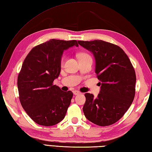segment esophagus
<instances>
[{
	"instance_id": "obj_1",
	"label": "esophagus",
	"mask_w": 152,
	"mask_h": 152,
	"mask_svg": "<svg viewBox=\"0 0 152 152\" xmlns=\"http://www.w3.org/2000/svg\"><path fill=\"white\" fill-rule=\"evenodd\" d=\"M73 93H74V94H75V95H77V94H80L81 93L80 92V91H73Z\"/></svg>"
}]
</instances>
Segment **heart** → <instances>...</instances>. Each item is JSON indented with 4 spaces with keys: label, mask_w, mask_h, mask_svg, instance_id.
I'll list each match as a JSON object with an SVG mask.
<instances>
[{
    "label": "heart",
    "mask_w": 152,
    "mask_h": 152,
    "mask_svg": "<svg viewBox=\"0 0 152 152\" xmlns=\"http://www.w3.org/2000/svg\"><path fill=\"white\" fill-rule=\"evenodd\" d=\"M78 58H79L80 61H82V60H85V59H92L89 54H88L87 53H85V52L80 53V54H78ZM65 56H62L61 58V59H60V65L61 66L63 65V64H64V62H65Z\"/></svg>",
    "instance_id": "obj_1"
}]
</instances>
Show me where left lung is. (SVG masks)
I'll use <instances>...</instances> for the list:
<instances>
[{
  "label": "left lung",
  "instance_id": "obj_1",
  "mask_svg": "<svg viewBox=\"0 0 152 152\" xmlns=\"http://www.w3.org/2000/svg\"><path fill=\"white\" fill-rule=\"evenodd\" d=\"M93 52L101 89L97 98L86 93L83 111L94 124L107 126L121 119L132 105L135 95V71L128 56L118 46L102 40L78 41Z\"/></svg>",
  "mask_w": 152,
  "mask_h": 152
}]
</instances>
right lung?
<instances>
[{
  "label": "right lung",
  "mask_w": 152,
  "mask_h": 152,
  "mask_svg": "<svg viewBox=\"0 0 152 152\" xmlns=\"http://www.w3.org/2000/svg\"><path fill=\"white\" fill-rule=\"evenodd\" d=\"M77 41L50 39L34 47L24 59L17 77L19 100L37 124L51 126L65 118L73 96L53 84L61 71L63 51Z\"/></svg>",
  "instance_id": "1"
}]
</instances>
